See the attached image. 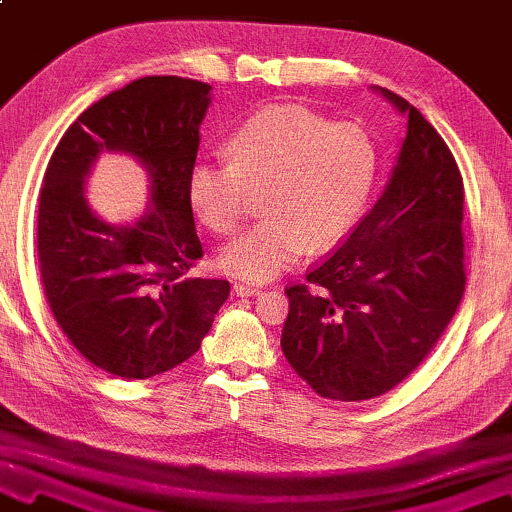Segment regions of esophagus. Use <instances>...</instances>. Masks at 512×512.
Instances as JSON below:
<instances>
[{
    "mask_svg": "<svg viewBox=\"0 0 512 512\" xmlns=\"http://www.w3.org/2000/svg\"><path fill=\"white\" fill-rule=\"evenodd\" d=\"M234 294L236 296H255L262 292V287H255V285H246V282H234Z\"/></svg>",
    "mask_w": 512,
    "mask_h": 512,
    "instance_id": "esophagus-1",
    "label": "esophagus"
}]
</instances>
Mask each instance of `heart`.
I'll use <instances>...</instances> for the list:
<instances>
[{
  "instance_id": "b5f03b06",
  "label": "heart",
  "mask_w": 512,
  "mask_h": 512,
  "mask_svg": "<svg viewBox=\"0 0 512 512\" xmlns=\"http://www.w3.org/2000/svg\"><path fill=\"white\" fill-rule=\"evenodd\" d=\"M227 163L190 170L188 197L197 218L220 236L246 220L262 193L264 220L220 253V266L250 282L287 271L310 250L329 248L361 218L377 181L379 154L363 126L271 105L225 144Z\"/></svg>"
}]
</instances>
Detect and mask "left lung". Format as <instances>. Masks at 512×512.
Listing matches in <instances>:
<instances>
[{"label": "left lung", "mask_w": 512, "mask_h": 512, "mask_svg": "<svg viewBox=\"0 0 512 512\" xmlns=\"http://www.w3.org/2000/svg\"><path fill=\"white\" fill-rule=\"evenodd\" d=\"M381 94L409 119L393 177L352 234L285 289L282 352L312 391L335 402L379 398L407 379L467 285L460 167L414 105Z\"/></svg>", "instance_id": "8db88e82"}]
</instances>
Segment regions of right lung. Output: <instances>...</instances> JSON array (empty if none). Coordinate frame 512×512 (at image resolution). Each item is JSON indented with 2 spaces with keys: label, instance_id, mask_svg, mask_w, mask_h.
I'll use <instances>...</instances> for the list:
<instances>
[{
  "label": "right lung",
  "instance_id": "right-lung-1",
  "mask_svg": "<svg viewBox=\"0 0 512 512\" xmlns=\"http://www.w3.org/2000/svg\"><path fill=\"white\" fill-rule=\"evenodd\" d=\"M207 82L149 75L91 105L61 137L38 195V276L52 315L96 368L149 379L188 361L230 296L190 276L202 253L188 177L209 108ZM103 150L148 167L150 211L135 226L96 219L84 177Z\"/></svg>",
  "mask_w": 512,
  "mask_h": 512
}]
</instances>
